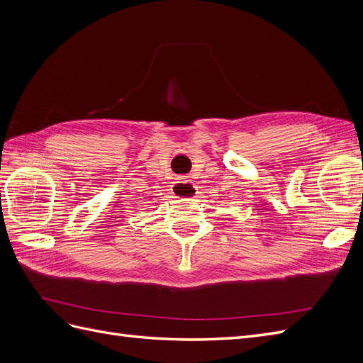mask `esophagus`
I'll return each mask as SVG.
<instances>
[{"instance_id":"obj_1","label":"esophagus","mask_w":363,"mask_h":363,"mask_svg":"<svg viewBox=\"0 0 363 363\" xmlns=\"http://www.w3.org/2000/svg\"><path fill=\"white\" fill-rule=\"evenodd\" d=\"M174 194L180 196V199H192V196L196 195V191H195V186L191 180L188 179H179L177 182L174 183V188H172Z\"/></svg>"}]
</instances>
